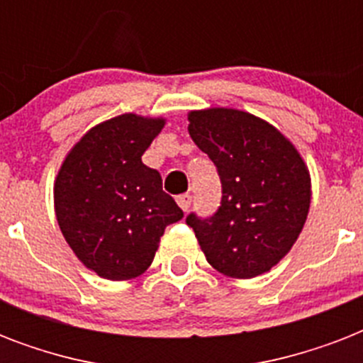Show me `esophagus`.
Listing matches in <instances>:
<instances>
[{
    "label": "esophagus",
    "mask_w": 363,
    "mask_h": 363,
    "mask_svg": "<svg viewBox=\"0 0 363 363\" xmlns=\"http://www.w3.org/2000/svg\"><path fill=\"white\" fill-rule=\"evenodd\" d=\"M177 203H179V207H181L184 213H186V211L190 209V203H192V196H190V194H181V196H177Z\"/></svg>",
    "instance_id": "34e87169"
}]
</instances>
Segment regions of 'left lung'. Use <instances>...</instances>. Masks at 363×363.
Returning <instances> with one entry per match:
<instances>
[{"instance_id":"obj_1","label":"left lung","mask_w":363,"mask_h":363,"mask_svg":"<svg viewBox=\"0 0 363 363\" xmlns=\"http://www.w3.org/2000/svg\"><path fill=\"white\" fill-rule=\"evenodd\" d=\"M188 133L218 169L222 203L211 218L190 215L205 258L232 279L264 275L303 230L311 207L309 167L275 125L230 107L188 113Z\"/></svg>"}]
</instances>
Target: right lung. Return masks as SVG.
Instances as JSON below:
<instances>
[{
    "mask_svg": "<svg viewBox=\"0 0 363 363\" xmlns=\"http://www.w3.org/2000/svg\"><path fill=\"white\" fill-rule=\"evenodd\" d=\"M164 116L125 113L84 133L54 181V213L81 264L101 279L130 281L150 267L165 226L182 211L141 156Z\"/></svg>",
    "mask_w": 363,
    "mask_h": 363,
    "instance_id": "obj_1",
    "label": "right lung"
}]
</instances>
